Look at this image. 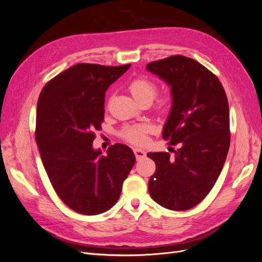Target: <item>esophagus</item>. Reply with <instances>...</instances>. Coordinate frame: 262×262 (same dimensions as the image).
I'll return each mask as SVG.
<instances>
[{
  "label": "esophagus",
  "mask_w": 262,
  "mask_h": 262,
  "mask_svg": "<svg viewBox=\"0 0 262 262\" xmlns=\"http://www.w3.org/2000/svg\"><path fill=\"white\" fill-rule=\"evenodd\" d=\"M133 152H134V155H136V157H137V160H141V158H144L145 155H146V153L144 152L143 149L138 148V147L133 148Z\"/></svg>",
  "instance_id": "34e87169"
}]
</instances>
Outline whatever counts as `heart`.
I'll list each match as a JSON object with an SVG mask.
<instances>
[{
    "instance_id": "obj_1",
    "label": "heart",
    "mask_w": 262,
    "mask_h": 262,
    "mask_svg": "<svg viewBox=\"0 0 262 262\" xmlns=\"http://www.w3.org/2000/svg\"><path fill=\"white\" fill-rule=\"evenodd\" d=\"M128 89L139 104L140 102H152L157 93L156 84L146 77H138L129 83ZM169 104V97L164 96L158 100V107L164 110ZM152 131V126L147 123L125 126L122 130V138L134 144H142L145 141V134Z\"/></svg>"
}]
</instances>
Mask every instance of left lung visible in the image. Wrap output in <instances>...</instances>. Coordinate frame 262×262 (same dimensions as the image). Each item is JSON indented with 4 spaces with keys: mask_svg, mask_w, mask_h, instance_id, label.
Listing matches in <instances>:
<instances>
[{
    "mask_svg": "<svg viewBox=\"0 0 262 262\" xmlns=\"http://www.w3.org/2000/svg\"><path fill=\"white\" fill-rule=\"evenodd\" d=\"M146 70L170 87L163 139L178 146L173 157L147 154L156 164L148 192L166 209L189 210L211 191L226 160L231 141L226 94L215 75L184 55L150 62Z\"/></svg>",
    "mask_w": 262,
    "mask_h": 262,
    "instance_id": "1",
    "label": "left lung"
}]
</instances>
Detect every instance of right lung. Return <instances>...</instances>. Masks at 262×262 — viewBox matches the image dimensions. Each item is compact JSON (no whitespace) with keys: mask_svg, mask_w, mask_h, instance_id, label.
Listing matches in <instances>:
<instances>
[{"mask_svg":"<svg viewBox=\"0 0 262 262\" xmlns=\"http://www.w3.org/2000/svg\"><path fill=\"white\" fill-rule=\"evenodd\" d=\"M130 66L78 63L47 83L38 99L36 141L45 169L60 199L85 215L114 207L136 163L124 144L110 146L105 156L93 147L106 91Z\"/></svg>","mask_w":262,"mask_h":262,"instance_id":"1","label":"right lung"}]
</instances>
